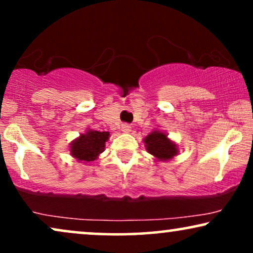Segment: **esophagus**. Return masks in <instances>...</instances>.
Instances as JSON below:
<instances>
[{
    "instance_id": "1",
    "label": "esophagus",
    "mask_w": 253,
    "mask_h": 253,
    "mask_svg": "<svg viewBox=\"0 0 253 253\" xmlns=\"http://www.w3.org/2000/svg\"><path fill=\"white\" fill-rule=\"evenodd\" d=\"M121 130H123L124 133H129L130 130H132V127H130V125L128 124H123L121 125Z\"/></svg>"
}]
</instances>
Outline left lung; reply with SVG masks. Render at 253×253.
<instances>
[{
  "instance_id": "8db88e82",
  "label": "left lung",
  "mask_w": 253,
  "mask_h": 253,
  "mask_svg": "<svg viewBox=\"0 0 253 253\" xmlns=\"http://www.w3.org/2000/svg\"><path fill=\"white\" fill-rule=\"evenodd\" d=\"M147 150L159 160H169L176 155L177 149L174 143L169 141L167 135L161 132H152L146 136Z\"/></svg>"
}]
</instances>
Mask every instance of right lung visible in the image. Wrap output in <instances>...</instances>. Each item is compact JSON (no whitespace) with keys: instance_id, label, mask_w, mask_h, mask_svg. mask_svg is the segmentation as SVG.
Instances as JSON below:
<instances>
[{"instance_id":"1","label":"right lung","mask_w":253,"mask_h":253,"mask_svg":"<svg viewBox=\"0 0 253 253\" xmlns=\"http://www.w3.org/2000/svg\"><path fill=\"white\" fill-rule=\"evenodd\" d=\"M110 133L88 130L86 134H82L71 145L72 155L79 161H93L100 153L104 152L105 142L107 141Z\"/></svg>"}]
</instances>
